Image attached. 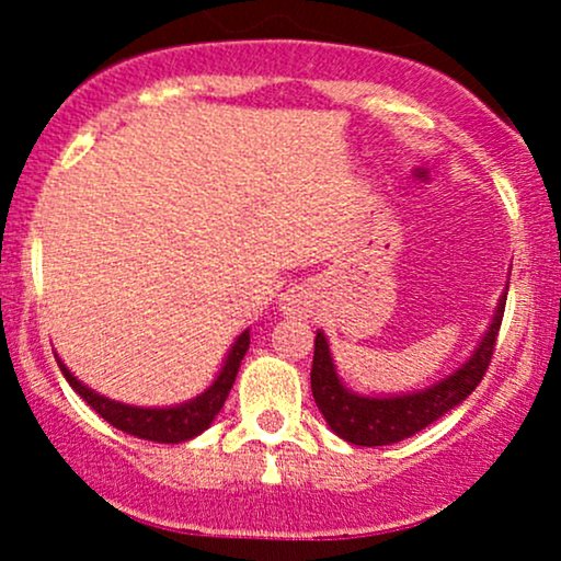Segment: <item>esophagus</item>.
<instances>
[{
  "instance_id": "esophagus-1",
  "label": "esophagus",
  "mask_w": 561,
  "mask_h": 561,
  "mask_svg": "<svg viewBox=\"0 0 561 561\" xmlns=\"http://www.w3.org/2000/svg\"><path fill=\"white\" fill-rule=\"evenodd\" d=\"M285 306L289 308V311H298V308L302 306V295H285Z\"/></svg>"
}]
</instances>
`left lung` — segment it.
<instances>
[{"label": "left lung", "instance_id": "left-lung-1", "mask_svg": "<svg viewBox=\"0 0 561 561\" xmlns=\"http://www.w3.org/2000/svg\"><path fill=\"white\" fill-rule=\"evenodd\" d=\"M506 289L499 298L485 337L474 347L469 362L461 364L454 375L440 379V382L416 392H403V396L371 398L347 390L340 382L337 369L332 364L330 343H327L324 332H317V340H313L311 390L313 401H317L332 433L353 443V446H390V443L416 435L427 424L446 416L450 409L465 403L469 392L478 388L482 377H485L488 366H491L495 337H499L501 319H504L506 308Z\"/></svg>", "mask_w": 561, "mask_h": 561}]
</instances>
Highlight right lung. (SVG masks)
I'll use <instances>...</instances> for the list:
<instances>
[{
  "mask_svg": "<svg viewBox=\"0 0 561 561\" xmlns=\"http://www.w3.org/2000/svg\"><path fill=\"white\" fill-rule=\"evenodd\" d=\"M250 347V330H244L240 337L231 345L227 362H224L221 371H218L216 382L210 385L203 396L192 398L182 405H169V409H141V405H128L111 401V398L100 396L87 385H81L79 379L68 371V366L57 358V366L66 375L68 385L87 401L96 414L105 422H111L115 430H124V433L134 437H145V440L156 443H184L192 440V437L203 433V430L210 427V422L216 420V414L221 411L224 401H227L231 385H234L237 371H240V364Z\"/></svg>",
  "mask_w": 561,
  "mask_h": 561,
  "instance_id": "right-lung-1",
  "label": "right lung"
}]
</instances>
